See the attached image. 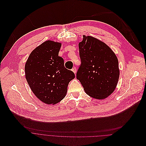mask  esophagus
I'll list each match as a JSON object with an SVG mask.
<instances>
[{
  "mask_svg": "<svg viewBox=\"0 0 146 146\" xmlns=\"http://www.w3.org/2000/svg\"><path fill=\"white\" fill-rule=\"evenodd\" d=\"M72 72H73L74 74H76V68L75 67H74V68L72 69Z\"/></svg>",
  "mask_w": 146,
  "mask_h": 146,
  "instance_id": "34e87169",
  "label": "esophagus"
}]
</instances>
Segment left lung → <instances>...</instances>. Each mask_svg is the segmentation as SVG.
Returning a JSON list of instances; mask_svg holds the SVG:
<instances>
[{"label":"left lung","mask_w":146,"mask_h":146,"mask_svg":"<svg viewBox=\"0 0 146 146\" xmlns=\"http://www.w3.org/2000/svg\"><path fill=\"white\" fill-rule=\"evenodd\" d=\"M81 64L76 73L86 93L103 100L117 86L120 76L117 57L104 42L92 36H83L79 43Z\"/></svg>","instance_id":"left-lung-1"}]
</instances>
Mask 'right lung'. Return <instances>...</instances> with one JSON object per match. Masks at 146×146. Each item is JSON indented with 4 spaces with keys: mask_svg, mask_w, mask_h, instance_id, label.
<instances>
[{
    "mask_svg": "<svg viewBox=\"0 0 146 146\" xmlns=\"http://www.w3.org/2000/svg\"><path fill=\"white\" fill-rule=\"evenodd\" d=\"M62 43L48 40L29 55L25 66L26 79L35 95L48 105H54L66 96L74 73L65 68L59 56Z\"/></svg>",
    "mask_w": 146,
    "mask_h": 146,
    "instance_id": "right-lung-1",
    "label": "right lung"
}]
</instances>
